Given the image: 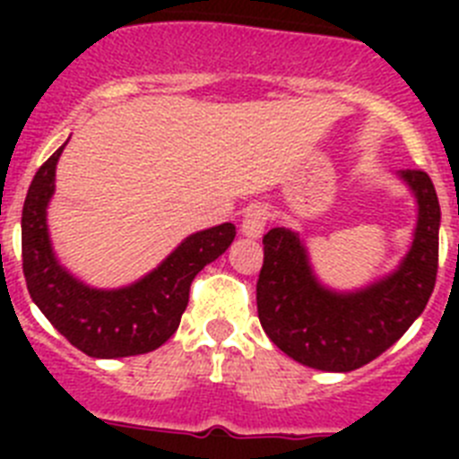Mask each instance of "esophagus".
Here are the masks:
<instances>
[{
  "mask_svg": "<svg viewBox=\"0 0 459 459\" xmlns=\"http://www.w3.org/2000/svg\"><path fill=\"white\" fill-rule=\"evenodd\" d=\"M266 222H269V209L264 204H250L243 216L241 234L248 238H259L264 234Z\"/></svg>",
  "mask_w": 459,
  "mask_h": 459,
  "instance_id": "obj_1",
  "label": "esophagus"
}]
</instances>
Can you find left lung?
Instances as JSON below:
<instances>
[{"label":"left lung","mask_w":459,"mask_h":459,"mask_svg":"<svg viewBox=\"0 0 459 459\" xmlns=\"http://www.w3.org/2000/svg\"><path fill=\"white\" fill-rule=\"evenodd\" d=\"M419 206L407 255L384 278L351 291L317 278L306 243L287 227L264 234L257 280V315L271 342L301 366L351 372L375 360L407 333L435 290L441 209L420 169H400Z\"/></svg>","instance_id":"left-lung-1"}]
</instances>
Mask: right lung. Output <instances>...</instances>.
Segmentation results:
<instances>
[{"label": "right lung", "mask_w": 459, "mask_h": 459, "mask_svg": "<svg viewBox=\"0 0 459 459\" xmlns=\"http://www.w3.org/2000/svg\"><path fill=\"white\" fill-rule=\"evenodd\" d=\"M64 147L34 174L22 206V271L48 322L91 359L147 354L168 342L188 306L190 282L237 237L232 222L186 237L153 271L117 290H96L59 264L48 232V204Z\"/></svg>", "instance_id": "1"}]
</instances>
